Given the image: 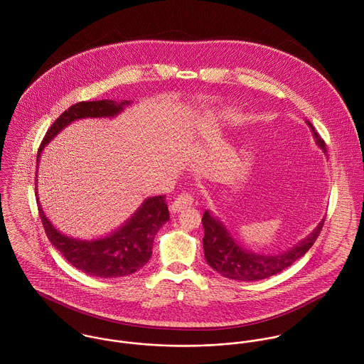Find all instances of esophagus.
Listing matches in <instances>:
<instances>
[{
	"instance_id": "34e87169",
	"label": "esophagus",
	"mask_w": 364,
	"mask_h": 364,
	"mask_svg": "<svg viewBox=\"0 0 364 364\" xmlns=\"http://www.w3.org/2000/svg\"><path fill=\"white\" fill-rule=\"evenodd\" d=\"M195 202V198L191 193H181L171 205V211L175 214L178 211H181L182 208H191Z\"/></svg>"
}]
</instances>
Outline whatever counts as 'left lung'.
<instances>
[{"mask_svg": "<svg viewBox=\"0 0 364 364\" xmlns=\"http://www.w3.org/2000/svg\"><path fill=\"white\" fill-rule=\"evenodd\" d=\"M306 123L310 126L316 144L323 151H326L325 141L316 133L311 122L306 120ZM323 221L325 220H322L316 225V228L306 240H303L290 251L283 252L280 255H259L237 244L235 240L228 232V230L225 228V225L206 210L202 218L205 228V258L214 270H217L220 274L228 279L241 282H257L262 279H267L273 274L280 273L282 270H284L286 267H289L296 260L300 259L307 254V251L311 248L315 240L318 238Z\"/></svg>", "mask_w": 364, "mask_h": 364, "instance_id": "left-lung-1", "label": "left lung"}]
</instances>
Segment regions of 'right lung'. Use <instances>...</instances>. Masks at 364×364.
Segmentation results:
<instances>
[{"mask_svg":"<svg viewBox=\"0 0 364 364\" xmlns=\"http://www.w3.org/2000/svg\"><path fill=\"white\" fill-rule=\"evenodd\" d=\"M130 101H94L78 102L63 112L50 126L39 147L38 159L45 146L67 124L85 117H113L119 114ZM36 202L46 235L54 248L78 270L97 277H120L137 272L153 254V242L158 230L169 220L165 196L149 198L120 228L100 240L82 241L70 238L57 231L41 208L38 191Z\"/></svg>","mask_w":364,"mask_h":364,"instance_id":"add662e5","label":"right lung"}]
</instances>
